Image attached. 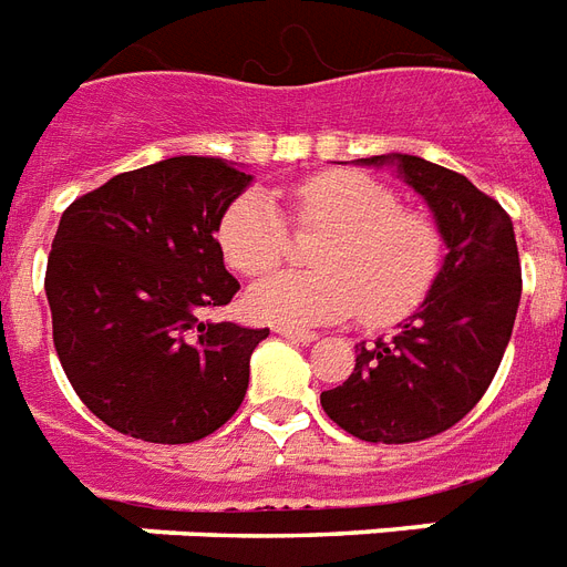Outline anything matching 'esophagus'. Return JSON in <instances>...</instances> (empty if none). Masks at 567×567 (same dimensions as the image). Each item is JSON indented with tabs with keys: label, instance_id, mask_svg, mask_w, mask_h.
I'll return each mask as SVG.
<instances>
[{
	"label": "esophagus",
	"instance_id": "esophagus-1",
	"mask_svg": "<svg viewBox=\"0 0 567 567\" xmlns=\"http://www.w3.org/2000/svg\"><path fill=\"white\" fill-rule=\"evenodd\" d=\"M275 333H278V337H284V339H289V342H301V346H310V342H316V339H319V333H316V330L278 328Z\"/></svg>",
	"mask_w": 567,
	"mask_h": 567
}]
</instances>
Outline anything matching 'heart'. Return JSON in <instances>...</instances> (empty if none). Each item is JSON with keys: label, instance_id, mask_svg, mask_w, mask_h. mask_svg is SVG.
Listing matches in <instances>:
<instances>
[{"label": "heart", "instance_id": "obj_1", "mask_svg": "<svg viewBox=\"0 0 567 567\" xmlns=\"http://www.w3.org/2000/svg\"><path fill=\"white\" fill-rule=\"evenodd\" d=\"M292 216L305 230H330L321 271H278L248 292V310L280 328H310L362 310L369 321L401 319L427 296L439 271V234L427 216L401 210L386 184L362 172H319L292 187ZM225 260L246 278L278 269L289 230L262 193H246L219 221Z\"/></svg>", "mask_w": 567, "mask_h": 567}]
</instances>
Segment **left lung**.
Wrapping results in <instances>:
<instances>
[{"label": "left lung", "instance_id": "left-lung-1", "mask_svg": "<svg viewBox=\"0 0 567 567\" xmlns=\"http://www.w3.org/2000/svg\"><path fill=\"white\" fill-rule=\"evenodd\" d=\"M392 163L433 210L447 246L427 298L392 339L357 346L351 378L321 392V406L362 442L406 445L454 427L486 395L513 337L520 260L513 219L465 175L415 155Z\"/></svg>", "mask_w": 567, "mask_h": 567}]
</instances>
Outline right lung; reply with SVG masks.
<instances>
[{"label":"right lung","mask_w":567,"mask_h":567,"mask_svg":"<svg viewBox=\"0 0 567 567\" xmlns=\"http://www.w3.org/2000/svg\"><path fill=\"white\" fill-rule=\"evenodd\" d=\"M248 184L221 157L181 155L113 175L63 210L47 266L54 351L107 427L187 445L243 404L269 328L198 316L237 296L216 230Z\"/></svg>","instance_id":"right-lung-1"}]
</instances>
